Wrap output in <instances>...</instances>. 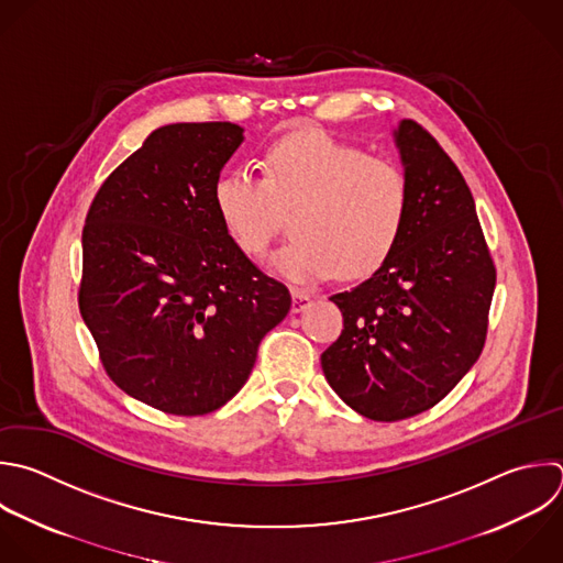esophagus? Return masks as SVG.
<instances>
[{"mask_svg": "<svg viewBox=\"0 0 563 563\" xmlns=\"http://www.w3.org/2000/svg\"><path fill=\"white\" fill-rule=\"evenodd\" d=\"M308 303H310V292L301 288H292V312L306 310Z\"/></svg>", "mask_w": 563, "mask_h": 563, "instance_id": "1", "label": "esophagus"}]
</instances>
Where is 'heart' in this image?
Wrapping results in <instances>:
<instances>
[{"label": "heart", "instance_id": "obj_1", "mask_svg": "<svg viewBox=\"0 0 563 563\" xmlns=\"http://www.w3.org/2000/svg\"><path fill=\"white\" fill-rule=\"evenodd\" d=\"M213 207L227 235L262 257L290 212L295 233L271 268L297 284L376 273L396 251L409 218V180L385 158L323 132L277 139L260 161V176L238 167L213 187Z\"/></svg>", "mask_w": 563, "mask_h": 563}]
</instances>
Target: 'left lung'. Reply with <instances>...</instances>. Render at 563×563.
Segmentation results:
<instances>
[{
  "label": "left lung",
  "mask_w": 563,
  "mask_h": 563,
  "mask_svg": "<svg viewBox=\"0 0 563 563\" xmlns=\"http://www.w3.org/2000/svg\"><path fill=\"white\" fill-rule=\"evenodd\" d=\"M394 141L409 180L405 233L369 279L330 297L343 330L321 354L341 400L383 422L427 411L473 367L495 290L460 169L416 121H400Z\"/></svg>",
  "instance_id": "8db88e82"
}]
</instances>
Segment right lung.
Returning a JSON list of instances; mask_svg holds the SVG:
<instances>
[{
	"label": "right lung",
	"mask_w": 563,
	"mask_h": 563,
	"mask_svg": "<svg viewBox=\"0 0 563 563\" xmlns=\"http://www.w3.org/2000/svg\"><path fill=\"white\" fill-rule=\"evenodd\" d=\"M242 141L235 123L158 128L110 174L86 218L81 317L108 376L165 413L227 405L292 303L213 207Z\"/></svg>",
	"instance_id": "add662e5"
}]
</instances>
